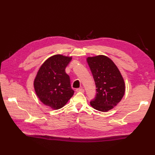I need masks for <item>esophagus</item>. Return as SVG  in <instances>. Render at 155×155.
<instances>
[{
    "label": "esophagus",
    "mask_w": 155,
    "mask_h": 155,
    "mask_svg": "<svg viewBox=\"0 0 155 155\" xmlns=\"http://www.w3.org/2000/svg\"><path fill=\"white\" fill-rule=\"evenodd\" d=\"M76 91H77V92H81V93H84V90L83 89V88H77V89H76Z\"/></svg>",
    "instance_id": "34e87169"
}]
</instances>
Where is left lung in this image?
<instances>
[{"mask_svg":"<svg viewBox=\"0 0 155 155\" xmlns=\"http://www.w3.org/2000/svg\"><path fill=\"white\" fill-rule=\"evenodd\" d=\"M87 62L97 88L91 105L97 110L107 112L117 106L124 96L123 78L113 61L106 56L88 57Z\"/></svg>","mask_w":155,"mask_h":155,"instance_id":"8db88e82","label":"left lung"}]
</instances>
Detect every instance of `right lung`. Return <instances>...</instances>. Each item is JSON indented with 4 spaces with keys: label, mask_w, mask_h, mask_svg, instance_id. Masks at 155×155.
<instances>
[{
    "label": "right lung",
    "mask_w": 155,
    "mask_h": 155,
    "mask_svg": "<svg viewBox=\"0 0 155 155\" xmlns=\"http://www.w3.org/2000/svg\"><path fill=\"white\" fill-rule=\"evenodd\" d=\"M72 58L57 54L48 58L39 69L34 81L36 94L42 103L57 110L74 94L65 68Z\"/></svg>",
    "instance_id": "right-lung-1"
}]
</instances>
